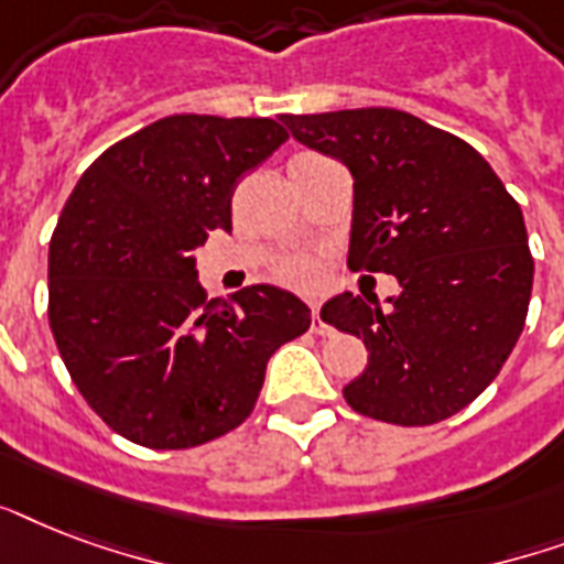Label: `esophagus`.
Returning <instances> with one entry per match:
<instances>
[{"instance_id":"obj_1","label":"esophagus","mask_w":564,"mask_h":564,"mask_svg":"<svg viewBox=\"0 0 564 564\" xmlns=\"http://www.w3.org/2000/svg\"><path fill=\"white\" fill-rule=\"evenodd\" d=\"M313 334H318V336H325V334H330V327L325 325V322H322V316H318V304H313Z\"/></svg>"}]
</instances>
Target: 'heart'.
I'll return each mask as SVG.
<instances>
[{"label":"heart","instance_id":"obj_1","mask_svg":"<svg viewBox=\"0 0 564 564\" xmlns=\"http://www.w3.org/2000/svg\"><path fill=\"white\" fill-rule=\"evenodd\" d=\"M278 274H281V281L292 283V286L310 290V286H316L318 278H322V269H318L316 260H310V257H295V260H286Z\"/></svg>","mask_w":564,"mask_h":564}]
</instances>
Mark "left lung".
Masks as SVG:
<instances>
[{"instance_id": "8db88e82", "label": "left lung", "mask_w": 564, "mask_h": 564, "mask_svg": "<svg viewBox=\"0 0 564 564\" xmlns=\"http://www.w3.org/2000/svg\"><path fill=\"white\" fill-rule=\"evenodd\" d=\"M283 126L351 170L348 265L401 283L392 307L351 292L322 307V322L369 351L345 401L401 427L451 419L498 377L524 330L533 254L521 207L477 149L403 110L283 113Z\"/></svg>"}]
</instances>
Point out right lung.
Masks as SVG:
<instances>
[{
  "mask_svg": "<svg viewBox=\"0 0 564 564\" xmlns=\"http://www.w3.org/2000/svg\"><path fill=\"white\" fill-rule=\"evenodd\" d=\"M274 119L181 113L87 166L48 242V327L119 436L181 451L251 415L265 362L310 327L292 292L257 283L207 301L193 251L230 230V198L278 145Z\"/></svg>",
  "mask_w": 564,
  "mask_h": 564,
  "instance_id": "add662e5",
  "label": "right lung"
}]
</instances>
